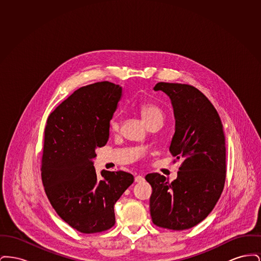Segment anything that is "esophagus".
I'll return each mask as SVG.
<instances>
[{
    "label": "esophagus",
    "mask_w": 261,
    "mask_h": 261,
    "mask_svg": "<svg viewBox=\"0 0 261 261\" xmlns=\"http://www.w3.org/2000/svg\"><path fill=\"white\" fill-rule=\"evenodd\" d=\"M144 180H145L144 177L141 176V175H137L136 177H135V182H137V183H141V182H143Z\"/></svg>",
    "instance_id": "34e87169"
}]
</instances>
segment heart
Listing matches in <instances>:
<instances>
[{
  "instance_id": "1",
  "label": "heart",
  "mask_w": 261,
  "mask_h": 261,
  "mask_svg": "<svg viewBox=\"0 0 261 261\" xmlns=\"http://www.w3.org/2000/svg\"><path fill=\"white\" fill-rule=\"evenodd\" d=\"M140 113L147 125L153 122H163L164 112L160 106L153 102H145L140 107ZM110 130L113 133H117L121 128V118L119 114H114L110 120Z\"/></svg>"
}]
</instances>
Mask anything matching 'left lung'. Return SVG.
<instances>
[{
  "instance_id": "1",
  "label": "left lung",
  "mask_w": 261,
  "mask_h": 261,
  "mask_svg": "<svg viewBox=\"0 0 261 261\" xmlns=\"http://www.w3.org/2000/svg\"><path fill=\"white\" fill-rule=\"evenodd\" d=\"M173 107L174 133L169 150L183 160L171 183L163 175L148 174L152 188L149 199L154 225L181 231L201 222L214 208L226 178L223 125L213 105L199 90L188 84L160 82Z\"/></svg>"
}]
</instances>
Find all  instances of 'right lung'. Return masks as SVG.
Instances as JSON below:
<instances>
[{"instance_id": "1", "label": "right lung", "mask_w": 261, "mask_h": 261, "mask_svg": "<svg viewBox=\"0 0 261 261\" xmlns=\"http://www.w3.org/2000/svg\"><path fill=\"white\" fill-rule=\"evenodd\" d=\"M122 87L97 82L79 88L50 113L45 127L41 176L51 206L73 229L94 234L115 223L114 204L134 182L125 171L100 172L93 160L110 137Z\"/></svg>"}]
</instances>
